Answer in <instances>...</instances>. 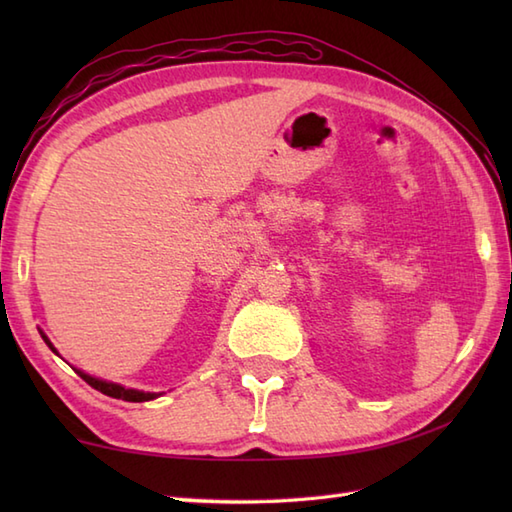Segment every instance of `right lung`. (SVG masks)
I'll list each match as a JSON object with an SVG mask.
<instances>
[{
	"instance_id": "right-lung-1",
	"label": "right lung",
	"mask_w": 512,
	"mask_h": 512,
	"mask_svg": "<svg viewBox=\"0 0 512 512\" xmlns=\"http://www.w3.org/2000/svg\"><path fill=\"white\" fill-rule=\"evenodd\" d=\"M41 332V330H39ZM41 339L48 343V347L52 352H57L52 347V343L48 341V336L41 332ZM76 374H79L85 383H88L90 387H94V389H99L101 394H105V396H112V398H121V400H127V402H145V400H154V398H158L160 394H154V391H138V389H127V387H123V385H118V383H107V380H101V378H94V376H90V374H85V372H81V369H76Z\"/></svg>"
}]
</instances>
